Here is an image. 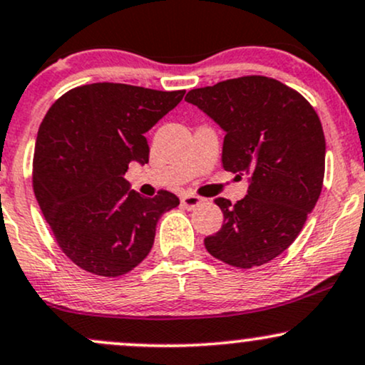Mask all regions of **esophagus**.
Returning a JSON list of instances; mask_svg holds the SVG:
<instances>
[{
  "instance_id": "esophagus-1",
  "label": "esophagus",
  "mask_w": 365,
  "mask_h": 365,
  "mask_svg": "<svg viewBox=\"0 0 365 365\" xmlns=\"http://www.w3.org/2000/svg\"><path fill=\"white\" fill-rule=\"evenodd\" d=\"M202 202H204V199H202V197H199V195H194V194H187V195L182 197V205L188 210L199 207Z\"/></svg>"
}]
</instances>
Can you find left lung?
<instances>
[{
	"mask_svg": "<svg viewBox=\"0 0 365 365\" xmlns=\"http://www.w3.org/2000/svg\"><path fill=\"white\" fill-rule=\"evenodd\" d=\"M185 100L226 130L222 168L252 175L243 200H214L225 225L205 248L236 269L269 263L291 247L322 194L327 144L318 113L299 91L258 74L195 88Z\"/></svg>",
	"mask_w": 365,
	"mask_h": 365,
	"instance_id": "left-lung-1",
	"label": "left lung"
}]
</instances>
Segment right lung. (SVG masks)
I'll use <instances>...</instances> for the list:
<instances>
[{"label": "right lung", "mask_w": 365, "mask_h": 365, "mask_svg": "<svg viewBox=\"0 0 365 365\" xmlns=\"http://www.w3.org/2000/svg\"><path fill=\"white\" fill-rule=\"evenodd\" d=\"M185 90L160 91L124 83L76 86L47 110L34 151V192L56 243L83 270L120 277L155 243L161 214L178 197L129 192L130 161L148 163L144 133L175 108Z\"/></svg>", "instance_id": "add662e5"}]
</instances>
